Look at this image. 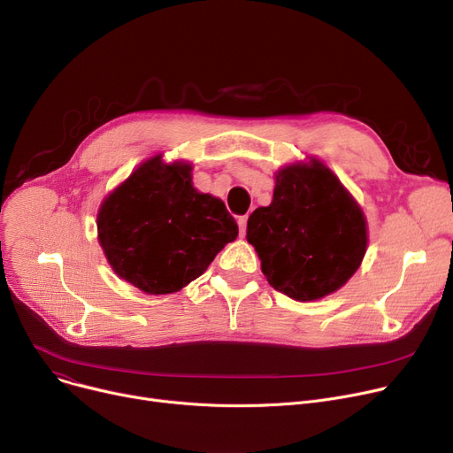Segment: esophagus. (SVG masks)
Returning <instances> with one entry per match:
<instances>
[{
	"instance_id": "34e87169",
	"label": "esophagus",
	"mask_w": 453,
	"mask_h": 453,
	"mask_svg": "<svg viewBox=\"0 0 453 453\" xmlns=\"http://www.w3.org/2000/svg\"><path fill=\"white\" fill-rule=\"evenodd\" d=\"M239 227H241V234H244L248 227V217H239Z\"/></svg>"
}]
</instances>
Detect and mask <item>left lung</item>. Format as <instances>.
<instances>
[{"instance_id": "obj_1", "label": "left lung", "mask_w": 453, "mask_h": 453, "mask_svg": "<svg viewBox=\"0 0 453 453\" xmlns=\"http://www.w3.org/2000/svg\"><path fill=\"white\" fill-rule=\"evenodd\" d=\"M246 239L272 287L296 301L336 292L367 248L364 212L316 159L277 173L273 200L248 219Z\"/></svg>"}]
</instances>
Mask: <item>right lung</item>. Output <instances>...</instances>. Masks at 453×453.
I'll return each mask as SVG.
<instances>
[{
  "instance_id": "obj_1",
  "label": "right lung",
  "mask_w": 453,
  "mask_h": 453,
  "mask_svg": "<svg viewBox=\"0 0 453 453\" xmlns=\"http://www.w3.org/2000/svg\"><path fill=\"white\" fill-rule=\"evenodd\" d=\"M97 229L115 273L156 296L200 277L239 234L224 202L193 187L190 165H165L159 156L104 200Z\"/></svg>"
}]
</instances>
